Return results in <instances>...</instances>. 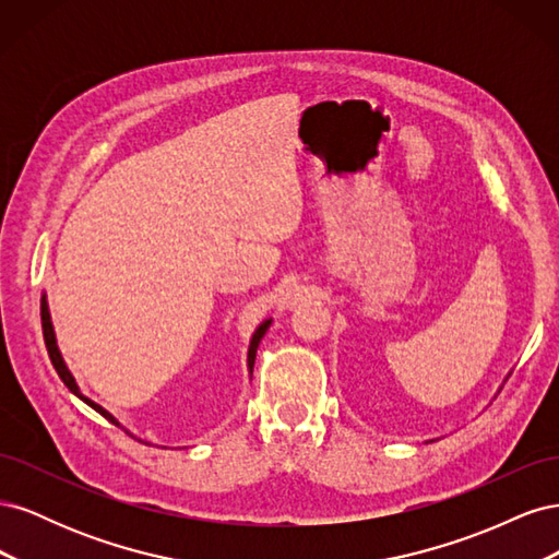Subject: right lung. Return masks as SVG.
Wrapping results in <instances>:
<instances>
[{
	"label": "right lung",
	"mask_w": 559,
	"mask_h": 559,
	"mask_svg": "<svg viewBox=\"0 0 559 559\" xmlns=\"http://www.w3.org/2000/svg\"><path fill=\"white\" fill-rule=\"evenodd\" d=\"M270 321L273 319H265L263 324L257 329V333H253V337H251V345H249V357H247V364H249V373L253 370V359H257V349H259V343H261V337L265 335V331L270 329ZM41 329H44V343H46V349H48V357H50V364H53V368L58 370V376H60V380L67 384V389H70L72 394H76L83 403H88L93 411H97L99 415L103 417H107L111 425H118L116 421V417L111 415V413H107L103 405H97L95 401H91L88 396H83L81 392H79V386H76V382H74V378H72V373L70 370H67V366H64V361H62V354H60V349H58V343H56V333H53V324H50V314H48V306H46V296H41Z\"/></svg>",
	"instance_id": "obj_1"
}]
</instances>
